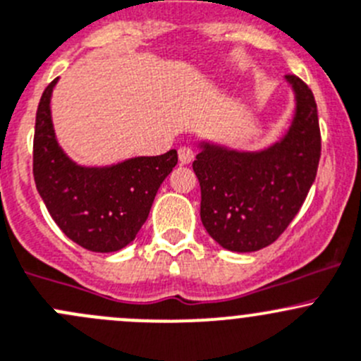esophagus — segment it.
<instances>
[{
    "instance_id": "esophagus-1",
    "label": "esophagus",
    "mask_w": 361,
    "mask_h": 361,
    "mask_svg": "<svg viewBox=\"0 0 361 361\" xmlns=\"http://www.w3.org/2000/svg\"><path fill=\"white\" fill-rule=\"evenodd\" d=\"M192 159H195V152L191 151V149L189 147H180L179 149V161H180V165H189V163L192 161Z\"/></svg>"
}]
</instances>
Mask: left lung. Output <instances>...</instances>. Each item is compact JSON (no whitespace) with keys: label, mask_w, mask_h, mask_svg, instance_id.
<instances>
[{"label":"left lung","mask_w":361,"mask_h":361,"mask_svg":"<svg viewBox=\"0 0 361 361\" xmlns=\"http://www.w3.org/2000/svg\"><path fill=\"white\" fill-rule=\"evenodd\" d=\"M295 114L286 133L259 151H237L202 140L192 170L202 189L200 217L207 233L233 252H252L279 238L316 179L319 121L305 82L286 75Z\"/></svg>","instance_id":"left-lung-1"}]
</instances>
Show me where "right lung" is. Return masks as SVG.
Segmentation results:
<instances>
[{
	"mask_svg": "<svg viewBox=\"0 0 361 361\" xmlns=\"http://www.w3.org/2000/svg\"><path fill=\"white\" fill-rule=\"evenodd\" d=\"M47 85L37 110L33 176L56 224L70 240L92 252H116L135 240L147 221L159 185L177 165V151L138 156L116 165L75 163L56 137Z\"/></svg>",
	"mask_w": 361,
	"mask_h": 361,
	"instance_id": "1",
	"label": "right lung"
}]
</instances>
